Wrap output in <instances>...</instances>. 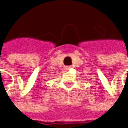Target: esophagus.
Instances as JSON below:
<instances>
[{"mask_svg":"<svg viewBox=\"0 0 128 128\" xmlns=\"http://www.w3.org/2000/svg\"><path fill=\"white\" fill-rule=\"evenodd\" d=\"M70 68H71V67H70V66H65V67H64V69H65L66 70H69Z\"/></svg>","mask_w":128,"mask_h":128,"instance_id":"1","label":"esophagus"}]
</instances>
